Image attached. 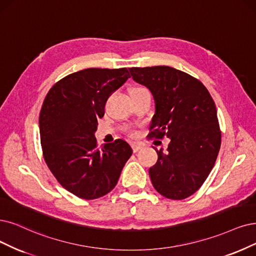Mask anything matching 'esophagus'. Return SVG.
<instances>
[{
  "mask_svg": "<svg viewBox=\"0 0 256 256\" xmlns=\"http://www.w3.org/2000/svg\"><path fill=\"white\" fill-rule=\"evenodd\" d=\"M132 148H133V152L134 153H137L139 150L142 148V146L137 144V142H133V144H132Z\"/></svg>",
  "mask_w": 256,
  "mask_h": 256,
  "instance_id": "34e87169",
  "label": "esophagus"
}]
</instances>
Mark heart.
<instances>
[{"mask_svg": "<svg viewBox=\"0 0 256 256\" xmlns=\"http://www.w3.org/2000/svg\"><path fill=\"white\" fill-rule=\"evenodd\" d=\"M144 90H146L144 88L136 86V88H133L130 90V94H138V92H144ZM128 134H130V135H132V136H135V135L137 134V132H136L135 130H133V128H128Z\"/></svg>", "mask_w": 256, "mask_h": 256, "instance_id": "obj_1", "label": "heart"}]
</instances>
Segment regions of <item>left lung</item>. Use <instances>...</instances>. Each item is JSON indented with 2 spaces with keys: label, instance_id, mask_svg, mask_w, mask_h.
<instances>
[{
  "label": "left lung",
  "instance_id": "obj_1",
  "mask_svg": "<svg viewBox=\"0 0 256 256\" xmlns=\"http://www.w3.org/2000/svg\"><path fill=\"white\" fill-rule=\"evenodd\" d=\"M155 100L150 138H170L168 152L156 150L158 160L148 173L155 190L173 200L194 194L215 164L222 132L215 103L204 85L170 66L128 68Z\"/></svg>",
  "mask_w": 256,
  "mask_h": 256
}]
</instances>
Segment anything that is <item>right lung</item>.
I'll use <instances>...</instances> for the list:
<instances>
[{
	"instance_id": "right-lung-1",
	"label": "right lung",
	"mask_w": 256,
	"mask_h": 256,
	"mask_svg": "<svg viewBox=\"0 0 256 256\" xmlns=\"http://www.w3.org/2000/svg\"><path fill=\"white\" fill-rule=\"evenodd\" d=\"M130 76L128 68H86L52 85L42 104L39 126L43 157L58 182L82 200L110 192L133 154L116 139L98 148L94 132L110 94Z\"/></svg>"
}]
</instances>
